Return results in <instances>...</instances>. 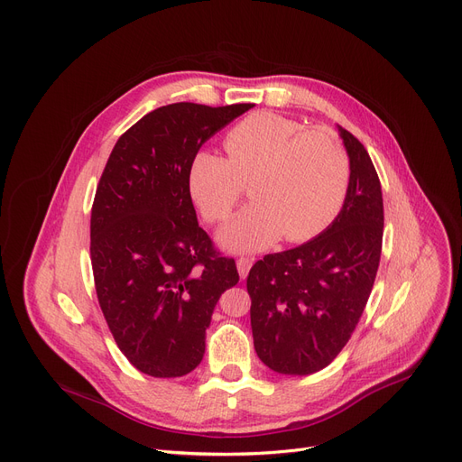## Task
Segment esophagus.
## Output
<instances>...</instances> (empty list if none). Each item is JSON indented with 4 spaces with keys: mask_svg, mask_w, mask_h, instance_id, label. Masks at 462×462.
I'll use <instances>...</instances> for the list:
<instances>
[{
    "mask_svg": "<svg viewBox=\"0 0 462 462\" xmlns=\"http://www.w3.org/2000/svg\"><path fill=\"white\" fill-rule=\"evenodd\" d=\"M237 272H239V277L241 279H245L247 277V273H249V270H251V265H253V258H249V256H241V258H237Z\"/></svg>",
    "mask_w": 462,
    "mask_h": 462,
    "instance_id": "1",
    "label": "esophagus"
}]
</instances>
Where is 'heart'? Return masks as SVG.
<instances>
[{"label":"heart","mask_w":462,"mask_h":462,"mask_svg":"<svg viewBox=\"0 0 462 462\" xmlns=\"http://www.w3.org/2000/svg\"><path fill=\"white\" fill-rule=\"evenodd\" d=\"M223 157L209 150L192 155L187 185L208 223H225L251 183L254 202L221 234L232 251H258L282 236L290 244L324 232L348 192L350 161L326 127L273 112H256L234 125Z\"/></svg>","instance_id":"1"}]
</instances>
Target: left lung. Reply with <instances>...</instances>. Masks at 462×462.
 <instances>
[{
  "instance_id": "8db88e82",
  "label": "left lung",
  "mask_w": 462,
  "mask_h": 462,
  "mask_svg": "<svg viewBox=\"0 0 462 462\" xmlns=\"http://www.w3.org/2000/svg\"><path fill=\"white\" fill-rule=\"evenodd\" d=\"M350 159L341 213L307 244L265 254L247 277L254 350L272 371L305 376L338 356L352 337L376 279L383 202L363 143L338 127Z\"/></svg>"
}]
</instances>
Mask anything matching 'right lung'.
<instances>
[{"instance_id":"right-lung-1","label":"right lung","mask_w":462,"mask_h":462,"mask_svg":"<svg viewBox=\"0 0 462 462\" xmlns=\"http://www.w3.org/2000/svg\"><path fill=\"white\" fill-rule=\"evenodd\" d=\"M254 105L174 103L116 142L91 208V268L114 341L140 373L176 378L199 367L206 329L234 258L199 226L187 170L217 131Z\"/></svg>"}]
</instances>
